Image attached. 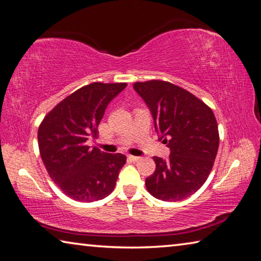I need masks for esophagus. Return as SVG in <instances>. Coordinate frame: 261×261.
<instances>
[{
  "mask_svg": "<svg viewBox=\"0 0 261 261\" xmlns=\"http://www.w3.org/2000/svg\"><path fill=\"white\" fill-rule=\"evenodd\" d=\"M127 158L132 161H138L139 160V156H136V155H127Z\"/></svg>",
  "mask_w": 261,
  "mask_h": 261,
  "instance_id": "1",
  "label": "esophagus"
}]
</instances>
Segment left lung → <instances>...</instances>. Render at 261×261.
I'll return each mask as SVG.
<instances>
[{
  "label": "left lung",
  "instance_id": "left-lung-1",
  "mask_svg": "<svg viewBox=\"0 0 261 261\" xmlns=\"http://www.w3.org/2000/svg\"><path fill=\"white\" fill-rule=\"evenodd\" d=\"M134 89L151 111L156 134L171 151L167 160L153 158L155 171L145 180L148 193L167 202L185 200L202 187L214 166L220 136L213 110L166 81L136 82Z\"/></svg>",
  "mask_w": 261,
  "mask_h": 261
}]
</instances>
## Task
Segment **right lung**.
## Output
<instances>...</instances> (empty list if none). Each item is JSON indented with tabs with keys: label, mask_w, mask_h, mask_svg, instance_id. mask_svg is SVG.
Masks as SVG:
<instances>
[{
	"label": "right lung",
	"mask_w": 261,
	"mask_h": 261,
	"mask_svg": "<svg viewBox=\"0 0 261 261\" xmlns=\"http://www.w3.org/2000/svg\"><path fill=\"white\" fill-rule=\"evenodd\" d=\"M126 84L94 82L69 95L45 116L38 129V146L45 168L63 193L79 202H94L113 192L126 156L90 148L87 140L109 103Z\"/></svg>",
	"instance_id": "obj_1"
}]
</instances>
